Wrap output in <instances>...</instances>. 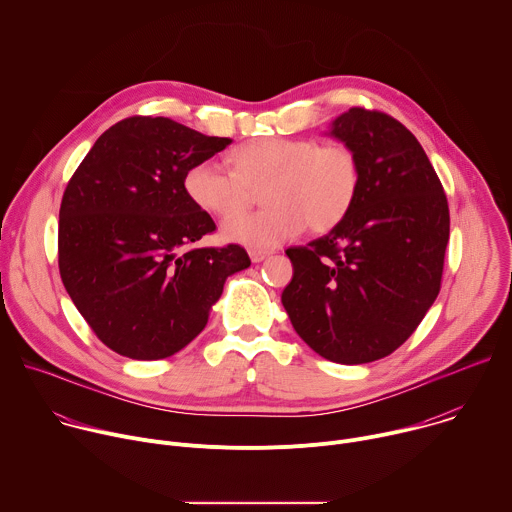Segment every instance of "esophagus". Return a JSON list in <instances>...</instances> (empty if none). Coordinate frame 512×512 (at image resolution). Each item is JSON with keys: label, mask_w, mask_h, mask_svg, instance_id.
<instances>
[{"label": "esophagus", "mask_w": 512, "mask_h": 512, "mask_svg": "<svg viewBox=\"0 0 512 512\" xmlns=\"http://www.w3.org/2000/svg\"><path fill=\"white\" fill-rule=\"evenodd\" d=\"M271 253L269 251H259V249H249V257L253 263H261L263 259H267Z\"/></svg>", "instance_id": "obj_1"}]
</instances>
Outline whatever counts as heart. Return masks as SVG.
<instances>
[{"instance_id":"heart-1","label":"heart","mask_w":512,"mask_h":512,"mask_svg":"<svg viewBox=\"0 0 512 512\" xmlns=\"http://www.w3.org/2000/svg\"><path fill=\"white\" fill-rule=\"evenodd\" d=\"M229 164L231 172L212 160L196 162L184 172L182 186L198 210L231 216L223 225V237L251 249L277 247L308 225L314 233L336 229L360 190V162L342 143L259 137L235 148ZM261 185L268 206L233 217Z\"/></svg>"}]
</instances>
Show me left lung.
Listing matches in <instances>:
<instances>
[{
  "mask_svg": "<svg viewBox=\"0 0 512 512\" xmlns=\"http://www.w3.org/2000/svg\"><path fill=\"white\" fill-rule=\"evenodd\" d=\"M360 162V190L328 235L285 251L281 304L320 356L364 364L397 350L440 294L448 200L421 143L397 119L352 107L328 131Z\"/></svg>",
  "mask_w": 512,
  "mask_h": 512,
  "instance_id": "left-lung-1",
  "label": "left lung"
}]
</instances>
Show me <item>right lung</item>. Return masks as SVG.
<instances>
[{
    "label": "right lung",
    "mask_w": 512,
    "mask_h": 512,
    "mask_svg": "<svg viewBox=\"0 0 512 512\" xmlns=\"http://www.w3.org/2000/svg\"><path fill=\"white\" fill-rule=\"evenodd\" d=\"M229 143L168 117H129L95 141L70 178L58 221L60 277L117 354H176L204 330L227 277L251 265L239 245L192 249L216 225L188 200L184 172Z\"/></svg>",
    "instance_id": "1"
}]
</instances>
